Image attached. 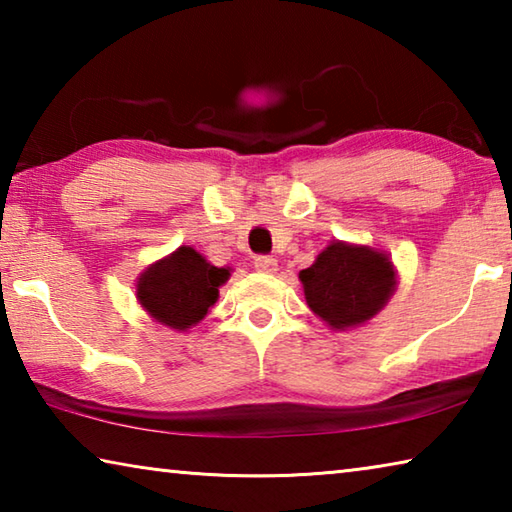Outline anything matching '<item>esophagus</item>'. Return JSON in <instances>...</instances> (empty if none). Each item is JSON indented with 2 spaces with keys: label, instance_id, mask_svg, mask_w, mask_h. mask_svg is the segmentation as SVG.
Masks as SVG:
<instances>
[{
  "label": "esophagus",
  "instance_id": "1",
  "mask_svg": "<svg viewBox=\"0 0 512 512\" xmlns=\"http://www.w3.org/2000/svg\"><path fill=\"white\" fill-rule=\"evenodd\" d=\"M255 268L262 273H275L277 271V259L275 257H257Z\"/></svg>",
  "mask_w": 512,
  "mask_h": 512
}]
</instances>
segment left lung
Here are the masks:
<instances>
[{
    "mask_svg": "<svg viewBox=\"0 0 512 512\" xmlns=\"http://www.w3.org/2000/svg\"><path fill=\"white\" fill-rule=\"evenodd\" d=\"M298 277L309 309L334 332L366 325L397 289L395 264L384 250L348 241H332Z\"/></svg>",
    "mask_w": 512,
    "mask_h": 512,
    "instance_id": "obj_1",
    "label": "left lung"
}]
</instances>
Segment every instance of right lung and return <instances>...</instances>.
Wrapping results in <instances>:
<instances>
[{"label":"right lung","instance_id":"right-lung-1","mask_svg":"<svg viewBox=\"0 0 512 512\" xmlns=\"http://www.w3.org/2000/svg\"><path fill=\"white\" fill-rule=\"evenodd\" d=\"M228 277L230 268L210 264L192 246H180L144 268L137 277L135 296L155 323L187 332L219 300V289Z\"/></svg>","mask_w":512,"mask_h":512}]
</instances>
